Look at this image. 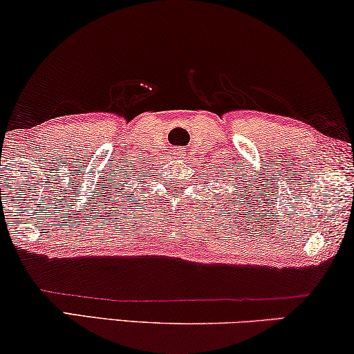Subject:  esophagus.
I'll list each match as a JSON object with an SVG mask.
<instances>
[{"mask_svg":"<svg viewBox=\"0 0 354 354\" xmlns=\"http://www.w3.org/2000/svg\"><path fill=\"white\" fill-rule=\"evenodd\" d=\"M171 156L175 157V158H183V156H184V149H183V147H175V149H173Z\"/></svg>","mask_w":354,"mask_h":354,"instance_id":"obj_1","label":"esophagus"}]
</instances>
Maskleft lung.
<instances>
[{
  "instance_id": "left-lung-1",
  "label": "left lung",
  "mask_w": 354,
  "mask_h": 354,
  "mask_svg": "<svg viewBox=\"0 0 354 354\" xmlns=\"http://www.w3.org/2000/svg\"><path fill=\"white\" fill-rule=\"evenodd\" d=\"M234 175H237V173H232V176H234ZM227 176H229V175H227ZM210 181H212V179H210ZM225 181H226V178H225ZM216 183H218V179H216ZM241 205H242V203H241Z\"/></svg>"
}]
</instances>
